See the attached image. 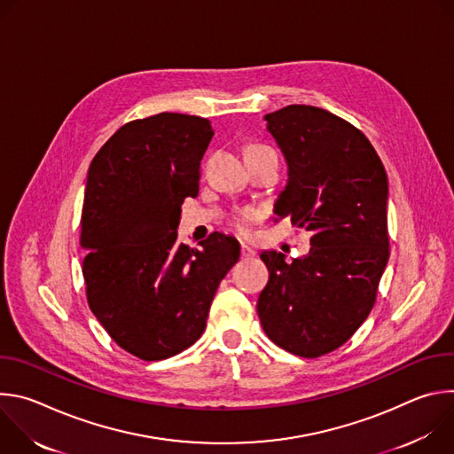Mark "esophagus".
Masks as SVG:
<instances>
[{"label":"esophagus","mask_w":454,"mask_h":454,"mask_svg":"<svg viewBox=\"0 0 454 454\" xmlns=\"http://www.w3.org/2000/svg\"><path fill=\"white\" fill-rule=\"evenodd\" d=\"M254 254H256V251L251 246H247V244L240 246V256L244 258V261H247V258H253Z\"/></svg>","instance_id":"esophagus-1"}]
</instances>
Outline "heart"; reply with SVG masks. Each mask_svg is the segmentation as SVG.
I'll return each mask as SVG.
<instances>
[{"mask_svg": "<svg viewBox=\"0 0 454 454\" xmlns=\"http://www.w3.org/2000/svg\"><path fill=\"white\" fill-rule=\"evenodd\" d=\"M253 147H261V145H253ZM256 210L253 208H246V210H240L237 212L233 217H231V224L239 230V231H246L247 226L256 219Z\"/></svg>", "mask_w": 454, "mask_h": 454, "instance_id": "heart-1", "label": "heart"}]
</instances>
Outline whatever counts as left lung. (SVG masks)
Returning <instances> with one entry per match:
<instances>
[{
  "instance_id": "obj_1",
  "label": "left lung",
  "mask_w": 454,
  "mask_h": 454,
  "mask_svg": "<svg viewBox=\"0 0 454 454\" xmlns=\"http://www.w3.org/2000/svg\"><path fill=\"white\" fill-rule=\"evenodd\" d=\"M289 181L278 217L310 231L309 254L286 262L264 251L270 280L256 312L268 338L300 357L325 356L368 317L390 256L387 177L370 140L350 121L314 106L266 114Z\"/></svg>"
}]
</instances>
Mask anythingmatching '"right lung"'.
Returning <instances> with one entry per match:
<instances>
[{"mask_svg": "<svg viewBox=\"0 0 454 454\" xmlns=\"http://www.w3.org/2000/svg\"><path fill=\"white\" fill-rule=\"evenodd\" d=\"M210 120L160 113L127 121L90 165L81 217L91 312L111 340L144 361L196 343L239 242L214 231L201 249L177 244L181 205L200 192Z\"/></svg>", "mask_w": 454, "mask_h": 454, "instance_id": "right-lung-1", "label": "right lung"}]
</instances>
